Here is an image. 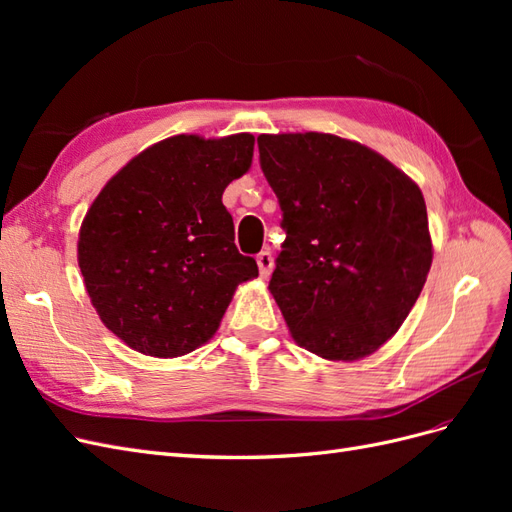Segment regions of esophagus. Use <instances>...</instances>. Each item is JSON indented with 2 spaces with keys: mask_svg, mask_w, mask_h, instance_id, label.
<instances>
[{
  "mask_svg": "<svg viewBox=\"0 0 512 512\" xmlns=\"http://www.w3.org/2000/svg\"><path fill=\"white\" fill-rule=\"evenodd\" d=\"M256 262H258L260 277H262V280H267V277H269L271 271H273V256H271V252H269V250L260 252V254L256 256Z\"/></svg>",
  "mask_w": 512,
  "mask_h": 512,
  "instance_id": "obj_1",
  "label": "esophagus"
}]
</instances>
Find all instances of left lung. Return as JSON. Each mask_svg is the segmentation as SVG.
<instances>
[{
	"label": "left lung",
	"mask_w": 512,
	"mask_h": 512,
	"mask_svg": "<svg viewBox=\"0 0 512 512\" xmlns=\"http://www.w3.org/2000/svg\"><path fill=\"white\" fill-rule=\"evenodd\" d=\"M286 239L269 290L292 337L356 361L393 337L431 267L425 198L380 153L333 134H260Z\"/></svg>",
	"instance_id": "8db88e82"
}]
</instances>
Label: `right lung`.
Instances as JSON below:
<instances>
[{"instance_id":"1","label":"right lung","mask_w":512,"mask_h":512,"mask_svg":"<svg viewBox=\"0 0 512 512\" xmlns=\"http://www.w3.org/2000/svg\"><path fill=\"white\" fill-rule=\"evenodd\" d=\"M252 156V134L166 138L123 166L89 207L79 235L85 288L106 329L130 348L162 359L196 350L218 331L237 286L258 275L222 203Z\"/></svg>"}]
</instances>
